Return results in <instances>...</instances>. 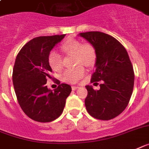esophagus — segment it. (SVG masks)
Instances as JSON below:
<instances>
[{
  "instance_id": "esophagus-1",
  "label": "esophagus",
  "mask_w": 149,
  "mask_h": 149,
  "mask_svg": "<svg viewBox=\"0 0 149 149\" xmlns=\"http://www.w3.org/2000/svg\"><path fill=\"white\" fill-rule=\"evenodd\" d=\"M78 88H79L78 86H72V89L73 90V91H75V90H77Z\"/></svg>"
}]
</instances>
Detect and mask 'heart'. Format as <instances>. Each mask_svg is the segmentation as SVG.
<instances>
[{
	"label": "heart",
	"instance_id": "obj_1",
	"mask_svg": "<svg viewBox=\"0 0 149 149\" xmlns=\"http://www.w3.org/2000/svg\"><path fill=\"white\" fill-rule=\"evenodd\" d=\"M61 49L64 53L74 55L75 65L91 66L96 61V51L94 46L90 43H82L74 39H70L65 41L61 45ZM48 63L54 71H60L63 67L62 58L55 51H51L48 55ZM84 68L82 66H77L75 68L68 69L64 72L61 78L68 83H76L84 74Z\"/></svg>",
	"mask_w": 149,
	"mask_h": 149
}]
</instances>
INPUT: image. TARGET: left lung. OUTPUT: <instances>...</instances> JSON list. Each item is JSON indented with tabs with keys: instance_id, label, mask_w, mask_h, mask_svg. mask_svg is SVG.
Masks as SVG:
<instances>
[{
	"instance_id": "obj_1",
	"label": "left lung",
	"mask_w": 149,
	"mask_h": 149,
	"mask_svg": "<svg viewBox=\"0 0 149 149\" xmlns=\"http://www.w3.org/2000/svg\"><path fill=\"white\" fill-rule=\"evenodd\" d=\"M96 51L95 71L91 83L102 81L100 90L87 85L85 107L94 118L109 120L127 107L134 86V71L127 51L120 42L101 32L79 33Z\"/></svg>"
}]
</instances>
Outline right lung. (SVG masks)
I'll list each match as a JSON object with an SVG mask.
<instances>
[{"instance_id": "1", "label": "right lung", "mask_w": 149, "mask_h": 149, "mask_svg": "<svg viewBox=\"0 0 149 149\" xmlns=\"http://www.w3.org/2000/svg\"><path fill=\"white\" fill-rule=\"evenodd\" d=\"M65 36V34L34 38L16 58L13 84L17 100L23 111L35 121L49 123L59 117L72 92L67 84L59 82L53 91L45 85L52 72L48 55Z\"/></svg>"}]
</instances>
